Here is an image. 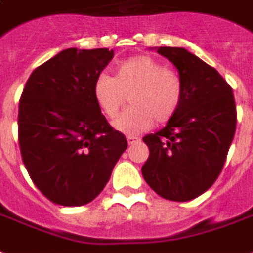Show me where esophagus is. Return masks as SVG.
<instances>
[{"label":"esophagus","instance_id":"esophagus-1","mask_svg":"<svg viewBox=\"0 0 253 253\" xmlns=\"http://www.w3.org/2000/svg\"><path fill=\"white\" fill-rule=\"evenodd\" d=\"M126 140H128L129 145H133V144H136L137 141H139V139H137V137H134V136H128V137H126Z\"/></svg>","mask_w":253,"mask_h":253}]
</instances>
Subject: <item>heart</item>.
Masks as SVG:
<instances>
[{
	"instance_id": "1",
	"label": "heart",
	"mask_w": 253,
	"mask_h": 253,
	"mask_svg": "<svg viewBox=\"0 0 253 253\" xmlns=\"http://www.w3.org/2000/svg\"><path fill=\"white\" fill-rule=\"evenodd\" d=\"M97 104L108 119H116L129 97L130 108L114 121V128L134 136L154 125L166 124L183 102L185 84L178 71L162 60L139 55L116 67V75L99 74L93 84Z\"/></svg>"
}]
</instances>
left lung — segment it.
<instances>
[{"instance_id": "left-lung-1", "label": "left lung", "mask_w": 253, "mask_h": 253, "mask_svg": "<svg viewBox=\"0 0 253 253\" xmlns=\"http://www.w3.org/2000/svg\"><path fill=\"white\" fill-rule=\"evenodd\" d=\"M158 52L176 67L185 95L174 119L143 137L149 156L141 172L156 194L185 202L205 193L222 171L236 132L235 97L218 71L187 49Z\"/></svg>"}]
</instances>
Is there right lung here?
<instances>
[{"label": "right lung", "mask_w": 253, "mask_h": 253, "mask_svg": "<svg viewBox=\"0 0 253 253\" xmlns=\"http://www.w3.org/2000/svg\"><path fill=\"white\" fill-rule=\"evenodd\" d=\"M113 49L67 48L33 70L18 104V144L51 202L82 206L104 190L128 143L101 113L93 84Z\"/></svg>", "instance_id": "1"}]
</instances>
